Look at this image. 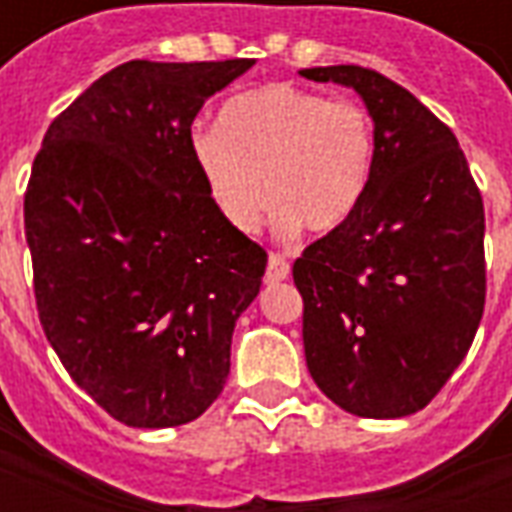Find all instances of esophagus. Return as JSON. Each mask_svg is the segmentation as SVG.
Listing matches in <instances>:
<instances>
[{
  "label": "esophagus",
  "instance_id": "obj_1",
  "mask_svg": "<svg viewBox=\"0 0 512 512\" xmlns=\"http://www.w3.org/2000/svg\"><path fill=\"white\" fill-rule=\"evenodd\" d=\"M290 277V266L285 263V257L279 255H268V266H266V285H277V282H285Z\"/></svg>",
  "mask_w": 512,
  "mask_h": 512
}]
</instances>
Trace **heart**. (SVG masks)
Wrapping results in <instances>:
<instances>
[{
  "instance_id": "heart-1",
  "label": "heart",
  "mask_w": 512,
  "mask_h": 512,
  "mask_svg": "<svg viewBox=\"0 0 512 512\" xmlns=\"http://www.w3.org/2000/svg\"><path fill=\"white\" fill-rule=\"evenodd\" d=\"M216 126L191 131L189 156L235 233H252L266 202L282 235L334 233L365 200L376 131L362 104L268 84L230 98Z\"/></svg>"
}]
</instances>
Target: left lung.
<instances>
[{
	"mask_svg": "<svg viewBox=\"0 0 512 512\" xmlns=\"http://www.w3.org/2000/svg\"><path fill=\"white\" fill-rule=\"evenodd\" d=\"M299 73L351 87L376 131L362 205L293 263L307 367L348 414L408 417L447 384L483 318V197L455 134L400 84L359 65Z\"/></svg>",
	"mask_w": 512,
	"mask_h": 512,
	"instance_id": "obj_1",
	"label": "left lung"
}]
</instances>
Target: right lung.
<instances>
[{
    "mask_svg": "<svg viewBox=\"0 0 512 512\" xmlns=\"http://www.w3.org/2000/svg\"><path fill=\"white\" fill-rule=\"evenodd\" d=\"M255 60L117 65L49 126L24 197L35 301L65 370L131 428L197 419L230 376L266 252L219 219L194 117Z\"/></svg>",
    "mask_w": 512,
    "mask_h": 512,
    "instance_id": "add662e5",
    "label": "right lung"
}]
</instances>
